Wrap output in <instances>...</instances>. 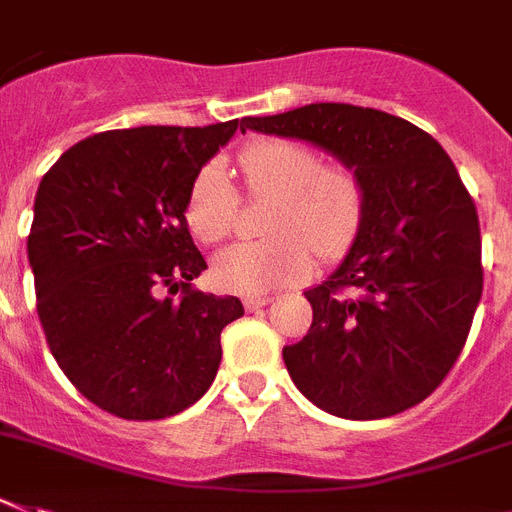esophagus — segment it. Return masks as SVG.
Segmentation results:
<instances>
[{"mask_svg":"<svg viewBox=\"0 0 512 512\" xmlns=\"http://www.w3.org/2000/svg\"><path fill=\"white\" fill-rule=\"evenodd\" d=\"M268 302H270L268 296H247V299H244V309H247V312H252V309L265 307Z\"/></svg>","mask_w":512,"mask_h":512,"instance_id":"esophagus-1","label":"esophagus"}]
</instances>
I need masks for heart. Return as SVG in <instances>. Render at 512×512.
I'll list each match as a JSON object with an SVG mask.
<instances>
[{
  "instance_id": "b5f03b06",
  "label": "heart",
  "mask_w": 512,
  "mask_h": 512,
  "mask_svg": "<svg viewBox=\"0 0 512 512\" xmlns=\"http://www.w3.org/2000/svg\"><path fill=\"white\" fill-rule=\"evenodd\" d=\"M249 195L273 197L263 242L231 244L213 260V281L231 294H268L299 281L320 260L343 255L362 229L367 192L354 169L322 163L312 145L286 137L255 140L239 153ZM239 192L223 161H208L187 192L184 218L200 244L231 234Z\"/></svg>"
}]
</instances>
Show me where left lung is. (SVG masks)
Here are the masks:
<instances>
[{
	"mask_svg": "<svg viewBox=\"0 0 512 512\" xmlns=\"http://www.w3.org/2000/svg\"><path fill=\"white\" fill-rule=\"evenodd\" d=\"M328 150L367 192L362 229L315 289L307 336L283 349L317 409L367 422L422 403L463 351L482 299V234L450 156L416 124L351 103L244 117L242 132Z\"/></svg>",
	"mask_w": 512,
	"mask_h": 512,
	"instance_id": "left-lung-1",
	"label": "left lung"
}]
</instances>
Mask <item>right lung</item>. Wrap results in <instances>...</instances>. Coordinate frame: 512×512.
Here are the masks:
<instances>
[{
  "mask_svg": "<svg viewBox=\"0 0 512 512\" xmlns=\"http://www.w3.org/2000/svg\"><path fill=\"white\" fill-rule=\"evenodd\" d=\"M239 119L85 137L44 174L28 260L51 354L90 403L132 422L200 401L236 296L192 289L205 265L187 192Z\"/></svg>",
  "mask_w": 512,
  "mask_h": 512,
  "instance_id": "1",
  "label": "right lung"
}]
</instances>
